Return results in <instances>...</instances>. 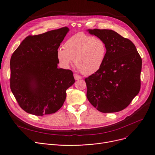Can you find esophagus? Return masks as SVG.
<instances>
[{
  "label": "esophagus",
  "instance_id": "1",
  "mask_svg": "<svg viewBox=\"0 0 155 155\" xmlns=\"http://www.w3.org/2000/svg\"><path fill=\"white\" fill-rule=\"evenodd\" d=\"M73 76H74V78H75V79L76 80H79V79H81L82 78V77H81V76H80V75H77V74H75L73 75Z\"/></svg>",
  "mask_w": 155,
  "mask_h": 155
}]
</instances>
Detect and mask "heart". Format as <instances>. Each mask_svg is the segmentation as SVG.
<instances>
[{"label": "heart", "instance_id": "obj_1", "mask_svg": "<svg viewBox=\"0 0 155 155\" xmlns=\"http://www.w3.org/2000/svg\"><path fill=\"white\" fill-rule=\"evenodd\" d=\"M106 54L107 46L103 39L79 32L65 42L64 49H58L57 58L65 68H69L74 60L79 70L89 75L101 68Z\"/></svg>", "mask_w": 155, "mask_h": 155}]
</instances>
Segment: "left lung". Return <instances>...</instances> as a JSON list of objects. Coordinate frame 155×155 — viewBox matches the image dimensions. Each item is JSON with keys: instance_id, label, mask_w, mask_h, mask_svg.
<instances>
[{"instance_id": "8db88e82", "label": "left lung", "mask_w": 155, "mask_h": 155, "mask_svg": "<svg viewBox=\"0 0 155 155\" xmlns=\"http://www.w3.org/2000/svg\"><path fill=\"white\" fill-rule=\"evenodd\" d=\"M104 41L107 54L101 68L85 78L87 97L97 110L116 112L127 107L141 88L142 60L135 45L110 29H88Z\"/></svg>"}]
</instances>
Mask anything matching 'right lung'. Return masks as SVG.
<instances>
[{
  "mask_svg": "<svg viewBox=\"0 0 155 155\" xmlns=\"http://www.w3.org/2000/svg\"><path fill=\"white\" fill-rule=\"evenodd\" d=\"M69 31L67 27L28 36L13 53L10 87L19 106L42 116L55 113L75 83L73 72L58 68L57 51Z\"/></svg>",
  "mask_w": 155,
  "mask_h": 155,
  "instance_id": "1",
  "label": "right lung"
}]
</instances>
